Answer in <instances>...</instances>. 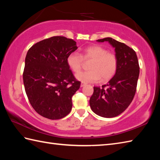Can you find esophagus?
Wrapping results in <instances>:
<instances>
[{
  "instance_id": "34e87169",
  "label": "esophagus",
  "mask_w": 160,
  "mask_h": 160,
  "mask_svg": "<svg viewBox=\"0 0 160 160\" xmlns=\"http://www.w3.org/2000/svg\"><path fill=\"white\" fill-rule=\"evenodd\" d=\"M86 85V83H84V82H81V84H80V87H84V86H85Z\"/></svg>"
}]
</instances>
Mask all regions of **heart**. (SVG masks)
I'll return each mask as SVG.
<instances>
[{
  "label": "heart",
  "instance_id": "heart-1",
  "mask_svg": "<svg viewBox=\"0 0 160 160\" xmlns=\"http://www.w3.org/2000/svg\"><path fill=\"white\" fill-rule=\"evenodd\" d=\"M84 59L92 60L89 65L90 70L76 74V78L82 82H96L100 79L102 81H107L116 72V56L100 45L87 47L82 50V54L76 52L70 53L67 58V62L73 72L78 73L82 68Z\"/></svg>",
  "mask_w": 160,
  "mask_h": 160
}]
</instances>
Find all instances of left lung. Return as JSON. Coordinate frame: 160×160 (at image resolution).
Returning <instances> with one entry per match:
<instances>
[{"label": "left lung", "mask_w": 160, "mask_h": 160, "mask_svg": "<svg viewBox=\"0 0 160 160\" xmlns=\"http://www.w3.org/2000/svg\"><path fill=\"white\" fill-rule=\"evenodd\" d=\"M114 47L118 67L114 76L107 84L93 87L89 104L95 113L103 118H113L130 105L136 92L140 66L135 51L124 43L111 38L99 39Z\"/></svg>", "instance_id": "obj_1"}]
</instances>
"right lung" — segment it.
Returning <instances> with one entry per match:
<instances>
[{
  "mask_svg": "<svg viewBox=\"0 0 160 160\" xmlns=\"http://www.w3.org/2000/svg\"><path fill=\"white\" fill-rule=\"evenodd\" d=\"M78 49L76 42L53 36L36 43L25 58L23 82L30 104L50 120L65 117L72 108V96L79 89L67 58Z\"/></svg>",
  "mask_w": 160,
  "mask_h": 160,
  "instance_id": "right-lung-1",
  "label": "right lung"
}]
</instances>
